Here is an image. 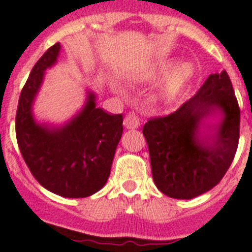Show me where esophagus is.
Returning a JSON list of instances; mask_svg holds the SVG:
<instances>
[{"label": "esophagus", "instance_id": "1", "mask_svg": "<svg viewBox=\"0 0 252 252\" xmlns=\"http://www.w3.org/2000/svg\"><path fill=\"white\" fill-rule=\"evenodd\" d=\"M140 118H138L136 114H133V112H129V114L126 115V118H124V126H126L128 129H136V128L140 126Z\"/></svg>", "mask_w": 252, "mask_h": 252}]
</instances>
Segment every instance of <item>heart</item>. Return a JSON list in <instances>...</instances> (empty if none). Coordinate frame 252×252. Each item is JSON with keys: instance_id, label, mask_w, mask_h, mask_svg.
Listing matches in <instances>:
<instances>
[{"instance_id": "b5f03b06", "label": "heart", "mask_w": 252, "mask_h": 252, "mask_svg": "<svg viewBox=\"0 0 252 252\" xmlns=\"http://www.w3.org/2000/svg\"><path fill=\"white\" fill-rule=\"evenodd\" d=\"M164 67L159 69V72L164 71ZM193 76V67L189 63H180L173 67L165 76L160 87V95L165 99H173L183 91L186 83Z\"/></svg>"}]
</instances>
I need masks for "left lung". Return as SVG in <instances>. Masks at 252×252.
Wrapping results in <instances>:
<instances>
[{
    "label": "left lung",
    "mask_w": 252,
    "mask_h": 252,
    "mask_svg": "<svg viewBox=\"0 0 252 252\" xmlns=\"http://www.w3.org/2000/svg\"><path fill=\"white\" fill-rule=\"evenodd\" d=\"M216 109L222 122L200 137V123ZM142 132L161 193L191 199L211 190L232 164L239 140V106L226 71L210 75L194 97L169 115L149 119Z\"/></svg>",
    "instance_id": "8db88e82"
}]
</instances>
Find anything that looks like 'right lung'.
<instances>
[{
    "label": "right lung",
    "mask_w": 252,
    "mask_h": 252,
    "mask_svg": "<svg viewBox=\"0 0 252 252\" xmlns=\"http://www.w3.org/2000/svg\"><path fill=\"white\" fill-rule=\"evenodd\" d=\"M59 50L57 42L45 52L22 89L15 118L16 141L31 173L45 189L64 198H85L107 183L122 138L123 115L95 107V95L89 93L83 110L66 126L52 128L34 122L32 103L44 71L57 62Z\"/></svg>",
    "instance_id": "add662e5"
}]
</instances>
